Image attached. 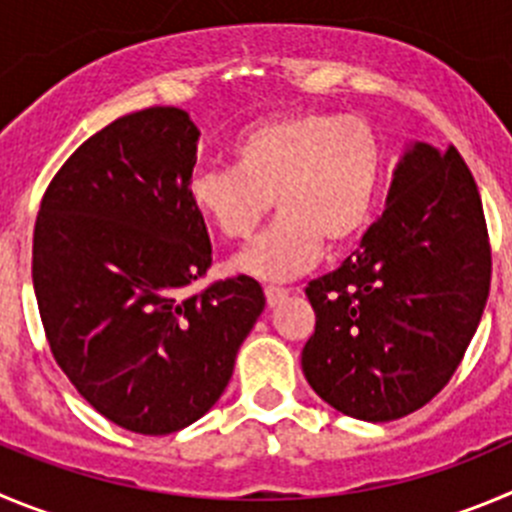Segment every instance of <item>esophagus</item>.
<instances>
[{
  "instance_id": "1",
  "label": "esophagus",
  "mask_w": 512,
  "mask_h": 512,
  "mask_svg": "<svg viewBox=\"0 0 512 512\" xmlns=\"http://www.w3.org/2000/svg\"><path fill=\"white\" fill-rule=\"evenodd\" d=\"M288 295H290V290H285V288H275V285H267L265 288V298H267V305H270V308H275V305L283 303Z\"/></svg>"
}]
</instances>
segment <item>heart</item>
<instances>
[{"instance_id": "obj_1", "label": "heart", "mask_w": 512, "mask_h": 512, "mask_svg": "<svg viewBox=\"0 0 512 512\" xmlns=\"http://www.w3.org/2000/svg\"><path fill=\"white\" fill-rule=\"evenodd\" d=\"M232 159V169L191 176L189 202L224 240H247L275 202L278 222L234 260L262 280L298 278L323 245H351L374 214L384 174V148L364 118L315 108L247 126Z\"/></svg>"}]
</instances>
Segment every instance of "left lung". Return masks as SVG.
<instances>
[{
    "label": "left lung",
    "mask_w": 512,
    "mask_h": 512,
    "mask_svg": "<svg viewBox=\"0 0 512 512\" xmlns=\"http://www.w3.org/2000/svg\"><path fill=\"white\" fill-rule=\"evenodd\" d=\"M490 290L480 191L457 148L409 143L361 250L305 288L303 374L333 409L391 422L444 389Z\"/></svg>",
    "instance_id": "left-lung-1"
}]
</instances>
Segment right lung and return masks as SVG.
<instances>
[{"instance_id": "obj_1", "label": "right lung", "mask_w": 512, "mask_h": 512, "mask_svg": "<svg viewBox=\"0 0 512 512\" xmlns=\"http://www.w3.org/2000/svg\"><path fill=\"white\" fill-rule=\"evenodd\" d=\"M199 128L156 105L90 136L40 204L37 308L57 366L95 412L171 434L209 412L265 308L247 275L186 295L212 265L189 202Z\"/></svg>"}]
</instances>
